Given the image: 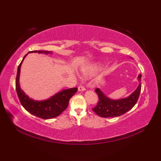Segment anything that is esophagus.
<instances>
[{"mask_svg": "<svg viewBox=\"0 0 161 161\" xmlns=\"http://www.w3.org/2000/svg\"><path fill=\"white\" fill-rule=\"evenodd\" d=\"M78 90H79V91H85L86 90V89L83 86L80 85L79 87H78Z\"/></svg>", "mask_w": 161, "mask_h": 161, "instance_id": "34e87169", "label": "esophagus"}]
</instances>
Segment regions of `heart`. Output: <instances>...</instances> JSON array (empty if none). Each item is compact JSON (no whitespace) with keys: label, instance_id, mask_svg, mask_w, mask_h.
<instances>
[{"label":"heart","instance_id":"obj_1","mask_svg":"<svg viewBox=\"0 0 161 161\" xmlns=\"http://www.w3.org/2000/svg\"><path fill=\"white\" fill-rule=\"evenodd\" d=\"M101 69L102 65L101 64H99V63H95V64L82 68L81 71L82 75L85 77H88L93 75L96 72H99Z\"/></svg>","mask_w":161,"mask_h":161}]
</instances>
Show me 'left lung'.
Listing matches in <instances>:
<instances>
[{
    "label": "left lung",
    "instance_id": "8db88e82",
    "mask_svg": "<svg viewBox=\"0 0 161 161\" xmlns=\"http://www.w3.org/2000/svg\"><path fill=\"white\" fill-rule=\"evenodd\" d=\"M141 75L138 76L139 85L137 89L125 98L112 99L107 97L101 90L96 89L95 91L98 95L99 101L92 110L102 118L118 117L126 113L136 105L139 98L141 91Z\"/></svg>",
    "mask_w": 161,
    "mask_h": 161
}]
</instances>
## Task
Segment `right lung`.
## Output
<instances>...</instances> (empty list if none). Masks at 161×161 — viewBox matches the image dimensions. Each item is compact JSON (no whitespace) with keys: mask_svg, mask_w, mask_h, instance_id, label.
Returning <instances> with one entry per match:
<instances>
[{"mask_svg":"<svg viewBox=\"0 0 161 161\" xmlns=\"http://www.w3.org/2000/svg\"><path fill=\"white\" fill-rule=\"evenodd\" d=\"M44 53V54H52V52L36 50L28 52L30 53ZM27 54L24 56L20 64L17 69V74L16 77V91L18 97L22 106L28 112L33 115L44 119H52L62 114L69 105V100L71 97L77 92V88H71L69 89L62 90L57 92L50 98L45 100L37 101L30 98L24 92L19 84V77H20L21 66Z\"/></svg>","mask_w":161,"mask_h":161,"instance_id":"1","label":"right lung"}]
</instances>
